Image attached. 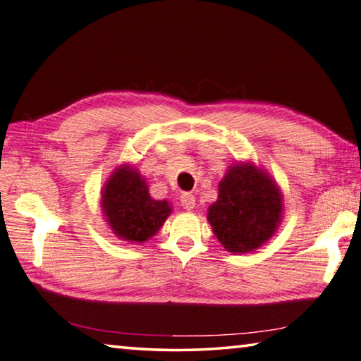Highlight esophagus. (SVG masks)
Returning <instances> with one entry per match:
<instances>
[{
	"label": "esophagus",
	"instance_id": "1",
	"mask_svg": "<svg viewBox=\"0 0 361 361\" xmlns=\"http://www.w3.org/2000/svg\"><path fill=\"white\" fill-rule=\"evenodd\" d=\"M180 203L185 209H192L195 207V197L191 192H183L180 195Z\"/></svg>",
	"mask_w": 361,
	"mask_h": 361
}]
</instances>
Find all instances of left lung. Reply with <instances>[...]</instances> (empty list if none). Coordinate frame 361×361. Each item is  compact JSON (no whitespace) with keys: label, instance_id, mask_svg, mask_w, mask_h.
<instances>
[{"label":"left lung","instance_id":"obj_1","mask_svg":"<svg viewBox=\"0 0 361 361\" xmlns=\"http://www.w3.org/2000/svg\"><path fill=\"white\" fill-rule=\"evenodd\" d=\"M283 213L279 188L252 164L231 167L208 208L213 232L228 252H251L273 237Z\"/></svg>","mask_w":361,"mask_h":361}]
</instances>
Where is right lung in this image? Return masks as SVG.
<instances>
[{
  "instance_id": "right-lung-1",
  "label": "right lung",
  "mask_w": 361,
  "mask_h": 361,
  "mask_svg": "<svg viewBox=\"0 0 361 361\" xmlns=\"http://www.w3.org/2000/svg\"><path fill=\"white\" fill-rule=\"evenodd\" d=\"M102 209L116 237L133 243L153 237L172 212L169 202L149 197L145 180L128 166L110 176L102 192Z\"/></svg>"
}]
</instances>
